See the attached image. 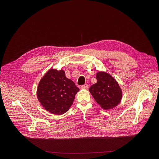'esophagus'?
Here are the masks:
<instances>
[{"label": "esophagus", "mask_w": 159, "mask_h": 159, "mask_svg": "<svg viewBox=\"0 0 159 159\" xmlns=\"http://www.w3.org/2000/svg\"><path fill=\"white\" fill-rule=\"evenodd\" d=\"M88 87H89V85L87 84H85L83 85H81V88L84 89H88Z\"/></svg>", "instance_id": "obj_1"}]
</instances>
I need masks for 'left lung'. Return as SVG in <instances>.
Returning a JSON list of instances; mask_svg holds the SVG:
<instances>
[{"instance_id": "obj_1", "label": "left lung", "mask_w": 159, "mask_h": 159, "mask_svg": "<svg viewBox=\"0 0 159 159\" xmlns=\"http://www.w3.org/2000/svg\"><path fill=\"white\" fill-rule=\"evenodd\" d=\"M97 82L89 88V91L102 108H114L122 99L121 89L116 80L109 74L99 72L96 74Z\"/></svg>"}]
</instances>
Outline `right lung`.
Returning <instances> with one entry per match:
<instances>
[{"label":"right lung","instance_id":"1","mask_svg":"<svg viewBox=\"0 0 159 159\" xmlns=\"http://www.w3.org/2000/svg\"><path fill=\"white\" fill-rule=\"evenodd\" d=\"M79 90L75 83L66 77L65 71L52 69L41 79L37 96L47 111L53 115H61L69 109Z\"/></svg>","mask_w":159,"mask_h":159}]
</instances>
